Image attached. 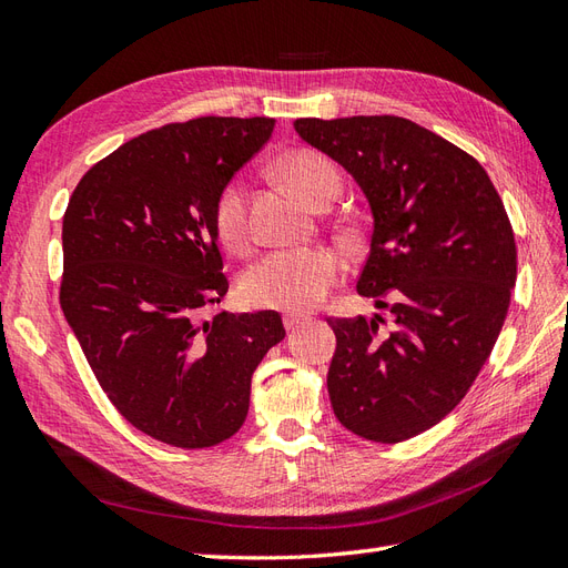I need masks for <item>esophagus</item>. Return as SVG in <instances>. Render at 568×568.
Listing matches in <instances>:
<instances>
[{"instance_id": "esophagus-1", "label": "esophagus", "mask_w": 568, "mask_h": 568, "mask_svg": "<svg viewBox=\"0 0 568 568\" xmlns=\"http://www.w3.org/2000/svg\"><path fill=\"white\" fill-rule=\"evenodd\" d=\"M307 318H310V316H304V314H285V316H283V324H285L287 331H295V328H300L302 324H307Z\"/></svg>"}]
</instances>
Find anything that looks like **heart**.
I'll return each instance as SVG.
<instances>
[{"mask_svg":"<svg viewBox=\"0 0 568 568\" xmlns=\"http://www.w3.org/2000/svg\"><path fill=\"white\" fill-rule=\"evenodd\" d=\"M287 180L312 203L326 189L341 186V174L324 155L297 151L285 160ZM213 223L217 237L230 250H244L252 240L250 223V186L242 178L230 180L215 199ZM343 258L326 246H302L278 250L258 258L242 273L240 295L254 307L285 312H307L324 302L331 287L341 281Z\"/></svg>","mask_w":568,"mask_h":568,"instance_id":"1","label":"heart"}]
</instances>
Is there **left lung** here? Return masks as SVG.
<instances>
[{"label":"left lung","mask_w":568,"mask_h":568,"mask_svg":"<svg viewBox=\"0 0 568 568\" xmlns=\"http://www.w3.org/2000/svg\"><path fill=\"white\" fill-rule=\"evenodd\" d=\"M295 132L365 194L357 293L394 314L390 331L379 314L328 322L333 413L369 442L410 439L456 408L499 338L516 285L511 223L485 168L410 120L307 118Z\"/></svg>","instance_id":"obj_1"}]
</instances>
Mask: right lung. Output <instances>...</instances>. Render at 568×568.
<instances>
[{
	"label": "right lung",
	"mask_w": 568,
	"mask_h": 568,
	"mask_svg": "<svg viewBox=\"0 0 568 568\" xmlns=\"http://www.w3.org/2000/svg\"><path fill=\"white\" fill-rule=\"evenodd\" d=\"M275 120L199 118L122 143L83 174L62 221V312L129 423L215 446L250 410L252 374L285 338L278 312H203L227 293L215 199Z\"/></svg>",
	"instance_id": "1"
}]
</instances>
